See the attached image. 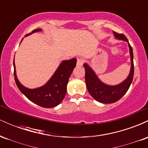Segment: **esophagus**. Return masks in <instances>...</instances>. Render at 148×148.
<instances>
[{
	"mask_svg": "<svg viewBox=\"0 0 148 148\" xmlns=\"http://www.w3.org/2000/svg\"><path fill=\"white\" fill-rule=\"evenodd\" d=\"M84 63V58H78L77 59V66H79V67H81V66H82L83 64Z\"/></svg>",
	"mask_w": 148,
	"mask_h": 148,
	"instance_id": "34e87169",
	"label": "esophagus"
}]
</instances>
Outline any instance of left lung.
I'll return each mask as SVG.
<instances>
[{"label": "left lung", "instance_id": "obj_1", "mask_svg": "<svg viewBox=\"0 0 148 148\" xmlns=\"http://www.w3.org/2000/svg\"><path fill=\"white\" fill-rule=\"evenodd\" d=\"M115 37L119 40H123L129 43L128 40L123 33H118L116 32H113ZM130 47V52L131 56V61H132V66L130 75L127 79L124 81L122 84L118 86H111L103 84L97 76L93 72L91 67H90L87 64H84L85 67V76H86V84L87 86L88 90L90 95L94 98L96 101L103 103H111L116 102L119 99H121L125 95L130 85L133 81L134 65V55L132 47L129 43Z\"/></svg>", "mask_w": 148, "mask_h": 148}]
</instances>
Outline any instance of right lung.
<instances>
[{
	"label": "right lung",
	"mask_w": 148,
	"mask_h": 148,
	"mask_svg": "<svg viewBox=\"0 0 148 148\" xmlns=\"http://www.w3.org/2000/svg\"><path fill=\"white\" fill-rule=\"evenodd\" d=\"M38 31H41V29L33 30L30 33L25 35V36ZM13 64L14 80L19 90L32 102L44 108H52L60 103L65 96L69 76L76 67V58L62 61L48 82L45 86L36 89H28L20 84L16 78L14 61Z\"/></svg>",
	"instance_id": "obj_1"
}]
</instances>
